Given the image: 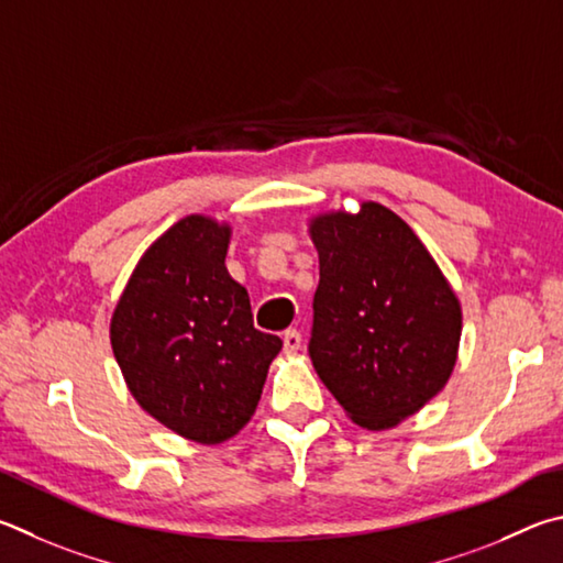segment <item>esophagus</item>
<instances>
[{
	"mask_svg": "<svg viewBox=\"0 0 563 563\" xmlns=\"http://www.w3.org/2000/svg\"><path fill=\"white\" fill-rule=\"evenodd\" d=\"M301 349V333L297 329H289L284 331V351L287 353H294Z\"/></svg>",
	"mask_w": 563,
	"mask_h": 563,
	"instance_id": "esophagus-1",
	"label": "esophagus"
}]
</instances>
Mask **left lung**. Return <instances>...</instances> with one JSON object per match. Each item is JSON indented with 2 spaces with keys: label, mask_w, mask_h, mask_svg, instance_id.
I'll return each instance as SVG.
<instances>
[{
  "label": "left lung",
  "mask_w": 563,
  "mask_h": 563,
  "mask_svg": "<svg viewBox=\"0 0 563 563\" xmlns=\"http://www.w3.org/2000/svg\"><path fill=\"white\" fill-rule=\"evenodd\" d=\"M319 252L309 356L361 428L388 430L445 388L462 309L418 234L378 202L311 217Z\"/></svg>",
  "instance_id": "8db88e82"
}]
</instances>
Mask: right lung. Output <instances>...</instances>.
I'll list each match as a JSON object with an SVG mask.
<instances>
[{"label": "right lung", "instance_id": "1", "mask_svg": "<svg viewBox=\"0 0 563 563\" xmlns=\"http://www.w3.org/2000/svg\"><path fill=\"white\" fill-rule=\"evenodd\" d=\"M232 227L187 214L147 246L111 319L125 386L147 416L202 445L254 416L282 339L252 323L250 294L224 266Z\"/></svg>", "mask_w": 563, "mask_h": 563}]
</instances>
